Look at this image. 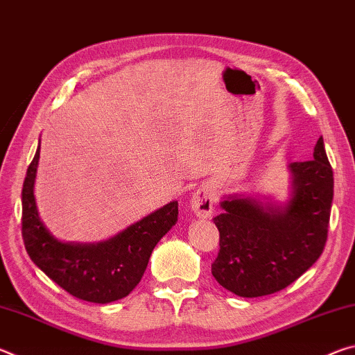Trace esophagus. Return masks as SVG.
Here are the masks:
<instances>
[{
	"mask_svg": "<svg viewBox=\"0 0 355 355\" xmlns=\"http://www.w3.org/2000/svg\"><path fill=\"white\" fill-rule=\"evenodd\" d=\"M191 209L197 218H209L214 209V194L209 186L203 184L191 196Z\"/></svg>",
	"mask_w": 355,
	"mask_h": 355,
	"instance_id": "1",
	"label": "esophagus"
}]
</instances>
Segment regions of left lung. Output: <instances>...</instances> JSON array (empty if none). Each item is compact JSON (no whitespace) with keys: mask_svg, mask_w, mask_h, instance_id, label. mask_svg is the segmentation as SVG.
I'll list each match as a JSON object with an SVG mask.
<instances>
[{"mask_svg":"<svg viewBox=\"0 0 355 355\" xmlns=\"http://www.w3.org/2000/svg\"><path fill=\"white\" fill-rule=\"evenodd\" d=\"M290 199L280 205L238 194L220 202L213 219L219 254L211 264L218 284L241 297L284 290L322 254L334 199V172L320 137L313 159L288 164Z\"/></svg>","mask_w":355,"mask_h":355,"instance_id":"1","label":"left lung"}]
</instances>
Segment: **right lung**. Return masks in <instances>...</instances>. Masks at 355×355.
I'll use <instances>...</instances> for the list:
<instances>
[{
    "instance_id": "add662e5",
    "label": "right lung",
    "mask_w": 355,
    "mask_h": 355,
    "mask_svg": "<svg viewBox=\"0 0 355 355\" xmlns=\"http://www.w3.org/2000/svg\"><path fill=\"white\" fill-rule=\"evenodd\" d=\"M39 158L40 142L21 191V233L29 258L62 290L81 300L110 304L128 296L146 272L155 245L177 224L178 202L167 203L106 241H59L40 219L35 203Z\"/></svg>"
}]
</instances>
